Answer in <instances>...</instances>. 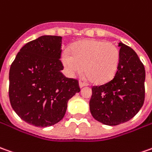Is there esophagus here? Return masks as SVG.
I'll return each mask as SVG.
<instances>
[{"label":"esophagus","instance_id":"obj_1","mask_svg":"<svg viewBox=\"0 0 152 152\" xmlns=\"http://www.w3.org/2000/svg\"><path fill=\"white\" fill-rule=\"evenodd\" d=\"M87 86V84L84 83V82H82V81H79V87L80 88H83V87H85Z\"/></svg>","mask_w":152,"mask_h":152}]
</instances>
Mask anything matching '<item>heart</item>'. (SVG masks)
Listing matches in <instances>:
<instances>
[{"instance_id":"heart-1","label":"heart","mask_w":152,"mask_h":152,"mask_svg":"<svg viewBox=\"0 0 152 152\" xmlns=\"http://www.w3.org/2000/svg\"><path fill=\"white\" fill-rule=\"evenodd\" d=\"M120 50L114 43L95 39L79 42L71 48V54L64 53L62 64L70 75L83 72L93 83L110 80L120 64Z\"/></svg>"}]
</instances>
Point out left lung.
<instances>
[{
  "instance_id": "8db88e82",
  "label": "left lung",
  "mask_w": 152,
  "mask_h": 152,
  "mask_svg": "<svg viewBox=\"0 0 152 152\" xmlns=\"http://www.w3.org/2000/svg\"><path fill=\"white\" fill-rule=\"evenodd\" d=\"M120 64L116 74L104 84L92 87L89 109L92 116L107 126L130 121L145 100V71L136 53L119 42Z\"/></svg>"
}]
</instances>
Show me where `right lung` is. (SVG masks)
I'll return each mask as SVG.
<instances>
[{"instance_id": "add662e5", "label": "right lung", "mask_w": 152, "mask_h": 152, "mask_svg": "<svg viewBox=\"0 0 152 152\" xmlns=\"http://www.w3.org/2000/svg\"><path fill=\"white\" fill-rule=\"evenodd\" d=\"M61 46L62 37L42 36L23 46L11 65L10 102L18 116L32 126L59 122L68 101L80 91L78 80L61 72Z\"/></svg>"}]
</instances>
